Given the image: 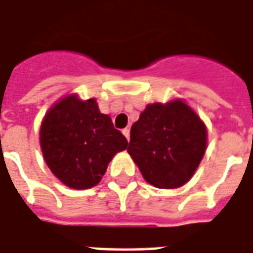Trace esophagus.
<instances>
[{"label":"esophagus","mask_w":253,"mask_h":253,"mask_svg":"<svg viewBox=\"0 0 253 253\" xmlns=\"http://www.w3.org/2000/svg\"><path fill=\"white\" fill-rule=\"evenodd\" d=\"M122 132H123V135L127 138V141H128V138H130V130H128V128H123Z\"/></svg>","instance_id":"obj_1"}]
</instances>
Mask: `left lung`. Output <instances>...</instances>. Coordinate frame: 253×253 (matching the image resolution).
Here are the masks:
<instances>
[{
	"label": "left lung",
	"instance_id": "left-lung-1",
	"mask_svg": "<svg viewBox=\"0 0 253 253\" xmlns=\"http://www.w3.org/2000/svg\"><path fill=\"white\" fill-rule=\"evenodd\" d=\"M207 148L206 125L181 100L149 104L131 126L127 152L145 181L175 189L193 176Z\"/></svg>",
	"mask_w": 253,
	"mask_h": 253
}]
</instances>
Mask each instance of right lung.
<instances>
[{
    "label": "right lung",
    "instance_id": "1",
    "mask_svg": "<svg viewBox=\"0 0 253 253\" xmlns=\"http://www.w3.org/2000/svg\"><path fill=\"white\" fill-rule=\"evenodd\" d=\"M41 149L47 167L68 188L96 186L108 163L127 148L126 137L94 98H61L45 115L40 131Z\"/></svg>",
    "mask_w": 253,
    "mask_h": 253
}]
</instances>
